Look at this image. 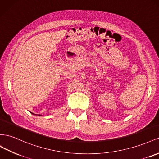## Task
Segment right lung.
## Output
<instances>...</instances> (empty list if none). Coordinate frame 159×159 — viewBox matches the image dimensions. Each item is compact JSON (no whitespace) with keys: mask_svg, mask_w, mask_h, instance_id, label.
<instances>
[{"mask_svg":"<svg viewBox=\"0 0 159 159\" xmlns=\"http://www.w3.org/2000/svg\"><path fill=\"white\" fill-rule=\"evenodd\" d=\"M32 113V112H31ZM32 114H33V113H32ZM33 115H34V114H33Z\"/></svg>","mask_w":159,"mask_h":159,"instance_id":"1","label":"right lung"}]
</instances>
